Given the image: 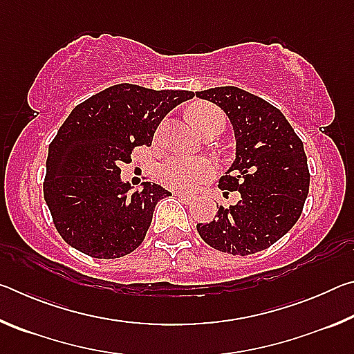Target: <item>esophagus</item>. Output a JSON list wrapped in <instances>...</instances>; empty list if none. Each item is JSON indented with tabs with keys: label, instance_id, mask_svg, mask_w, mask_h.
Returning a JSON list of instances; mask_svg holds the SVG:
<instances>
[{
	"label": "esophagus",
	"instance_id": "esophagus-1",
	"mask_svg": "<svg viewBox=\"0 0 354 354\" xmlns=\"http://www.w3.org/2000/svg\"><path fill=\"white\" fill-rule=\"evenodd\" d=\"M178 198L181 200V201H184V203H190L192 200H194V196H190V195H187V194H181V192H179Z\"/></svg>",
	"mask_w": 354,
	"mask_h": 354
}]
</instances>
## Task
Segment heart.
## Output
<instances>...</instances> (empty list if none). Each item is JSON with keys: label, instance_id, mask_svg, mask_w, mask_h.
Masks as SVG:
<instances>
[{"label": "heart", "instance_id": "heart-1", "mask_svg": "<svg viewBox=\"0 0 354 354\" xmlns=\"http://www.w3.org/2000/svg\"><path fill=\"white\" fill-rule=\"evenodd\" d=\"M221 113L211 104H200L192 109L190 118L201 129L212 117ZM215 167L207 159L171 156L159 167V179L165 187L173 190H194L214 175Z\"/></svg>", "mask_w": 354, "mask_h": 354}]
</instances>
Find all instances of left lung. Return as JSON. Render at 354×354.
I'll use <instances>...</instances> for the list:
<instances>
[{
	"label": "left lung",
	"mask_w": 354,
	"mask_h": 354,
	"mask_svg": "<svg viewBox=\"0 0 354 354\" xmlns=\"http://www.w3.org/2000/svg\"><path fill=\"white\" fill-rule=\"evenodd\" d=\"M225 111L236 136V160L220 178L237 190V205L217 206L215 220L196 231L209 247L227 254H254L278 242L301 215L309 192L303 142L278 107L239 87L196 92Z\"/></svg>",
	"instance_id": "8db88e82"
}]
</instances>
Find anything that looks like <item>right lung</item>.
Instances as JSON below:
<instances>
[{
	"mask_svg": "<svg viewBox=\"0 0 354 354\" xmlns=\"http://www.w3.org/2000/svg\"><path fill=\"white\" fill-rule=\"evenodd\" d=\"M194 95L117 84L71 111L48 148L44 183L53 223L70 247L115 259L143 242L156 205L171 194L154 183L131 194L120 165L136 147L151 145L162 118Z\"/></svg>",
	"mask_w": 354,
	"mask_h": 354,
	"instance_id": "right-lung-1",
	"label": "right lung"
}]
</instances>
